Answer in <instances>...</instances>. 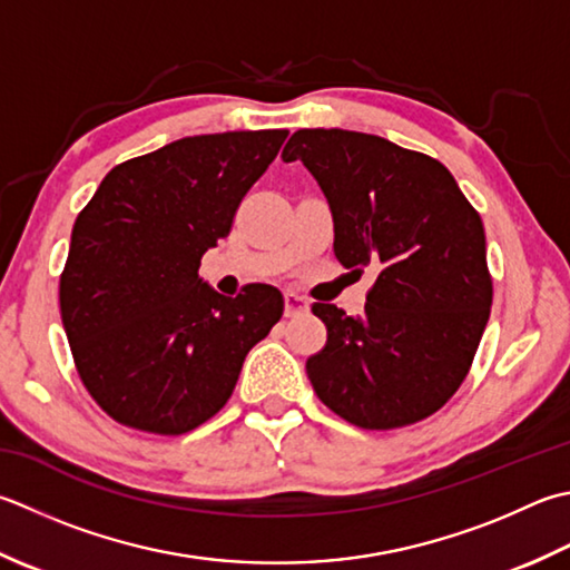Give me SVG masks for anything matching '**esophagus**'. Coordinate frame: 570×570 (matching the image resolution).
Masks as SVG:
<instances>
[{
  "mask_svg": "<svg viewBox=\"0 0 570 570\" xmlns=\"http://www.w3.org/2000/svg\"><path fill=\"white\" fill-rule=\"evenodd\" d=\"M308 311H311V306H308L306 298H301L294 292H286L284 294V314H286V318L304 316V314H308Z\"/></svg>",
  "mask_w": 570,
  "mask_h": 570,
  "instance_id": "esophagus-1",
  "label": "esophagus"
}]
</instances>
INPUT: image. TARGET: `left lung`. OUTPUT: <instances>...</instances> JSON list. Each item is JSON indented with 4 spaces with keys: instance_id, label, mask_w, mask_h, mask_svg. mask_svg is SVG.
<instances>
[{
    "instance_id": "left-lung-1",
    "label": "left lung",
    "mask_w": 570,
    "mask_h": 570,
    "mask_svg": "<svg viewBox=\"0 0 570 570\" xmlns=\"http://www.w3.org/2000/svg\"><path fill=\"white\" fill-rule=\"evenodd\" d=\"M282 158L326 195L338 262L377 272L361 316L314 304L328 331L306 361L316 395L363 430L430 417L470 373L492 308L482 217L442 163L367 132L296 130Z\"/></svg>"
}]
</instances>
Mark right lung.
<instances>
[{
    "label": "right lung",
    "instance_id": "1",
    "mask_svg": "<svg viewBox=\"0 0 570 570\" xmlns=\"http://www.w3.org/2000/svg\"><path fill=\"white\" fill-rule=\"evenodd\" d=\"M288 130L175 140L116 165L71 232L59 304L76 371L120 425L183 434L225 407L284 314L274 286L237 298L199 278Z\"/></svg>",
    "mask_w": 570,
    "mask_h": 570
}]
</instances>
